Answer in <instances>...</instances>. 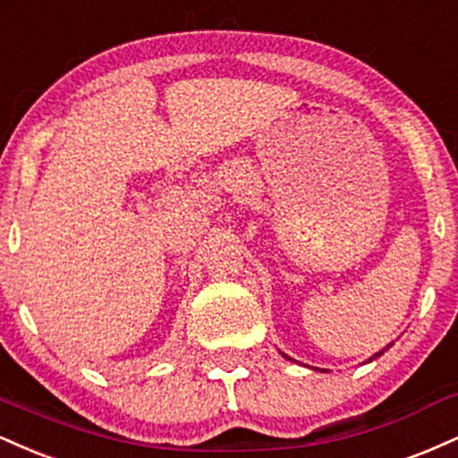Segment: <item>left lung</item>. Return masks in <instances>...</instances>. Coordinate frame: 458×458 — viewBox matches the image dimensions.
I'll use <instances>...</instances> for the list:
<instances>
[{
    "label": "left lung",
    "mask_w": 458,
    "mask_h": 458,
    "mask_svg": "<svg viewBox=\"0 0 458 458\" xmlns=\"http://www.w3.org/2000/svg\"><path fill=\"white\" fill-rule=\"evenodd\" d=\"M377 356H381V352H379V353H375V356H373V358H377ZM284 358H287V356H284ZM373 358H370V360H373Z\"/></svg>",
    "instance_id": "obj_1"
}]
</instances>
